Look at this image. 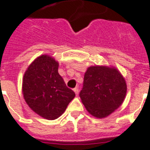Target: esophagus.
<instances>
[{
    "label": "esophagus",
    "mask_w": 150,
    "mask_h": 150,
    "mask_svg": "<svg viewBox=\"0 0 150 150\" xmlns=\"http://www.w3.org/2000/svg\"><path fill=\"white\" fill-rule=\"evenodd\" d=\"M74 93H76V95H77L78 93H79V89H78V88H77V87H76V88H74Z\"/></svg>",
    "instance_id": "34e87169"
}]
</instances>
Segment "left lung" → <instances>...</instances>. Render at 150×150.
I'll return each instance as SVG.
<instances>
[{
  "label": "left lung",
  "instance_id": "8db88e82",
  "mask_svg": "<svg viewBox=\"0 0 150 150\" xmlns=\"http://www.w3.org/2000/svg\"><path fill=\"white\" fill-rule=\"evenodd\" d=\"M126 91L125 78L117 69L96 65L87 69L79 95L91 115L103 118L120 107Z\"/></svg>",
  "mask_w": 150,
  "mask_h": 150
}]
</instances>
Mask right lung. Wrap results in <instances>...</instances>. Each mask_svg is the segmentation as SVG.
Here are the masks:
<instances>
[{"label": "right lung", "instance_id": "obj_1", "mask_svg": "<svg viewBox=\"0 0 150 150\" xmlns=\"http://www.w3.org/2000/svg\"><path fill=\"white\" fill-rule=\"evenodd\" d=\"M58 66L52 57L41 55L32 62L23 77L22 93L26 103L48 120L62 115L75 97L58 74Z\"/></svg>", "mask_w": 150, "mask_h": 150}]
</instances>
